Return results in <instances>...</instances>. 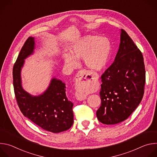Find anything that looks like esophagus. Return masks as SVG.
Masks as SVG:
<instances>
[{"instance_id":"34e87169","label":"esophagus","mask_w":157,"mask_h":157,"mask_svg":"<svg viewBox=\"0 0 157 157\" xmlns=\"http://www.w3.org/2000/svg\"><path fill=\"white\" fill-rule=\"evenodd\" d=\"M89 75L87 72V71L83 70L81 71H79L78 74L76 75L75 77V89L77 91L80 90L82 87H85L86 84H89L91 82V77L89 76ZM76 99L78 101H83L86 99L87 98L85 95H81L79 94H76Z\"/></svg>"}]
</instances>
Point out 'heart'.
Returning a JSON list of instances; mask_svg holds the SVG:
<instances>
[{"label":"heart","mask_w":157,"mask_h":157,"mask_svg":"<svg viewBox=\"0 0 157 157\" xmlns=\"http://www.w3.org/2000/svg\"><path fill=\"white\" fill-rule=\"evenodd\" d=\"M110 50V43L107 38L87 35L73 43L70 47V53H64L63 58L64 64L70 68H76L78 59L83 58L88 68L99 71L107 65Z\"/></svg>","instance_id":"1"}]
</instances>
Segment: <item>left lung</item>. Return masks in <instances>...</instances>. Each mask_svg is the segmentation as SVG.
Instances as JSON below:
<instances>
[{
	"label": "left lung",
	"instance_id": "left-lung-1",
	"mask_svg": "<svg viewBox=\"0 0 157 157\" xmlns=\"http://www.w3.org/2000/svg\"><path fill=\"white\" fill-rule=\"evenodd\" d=\"M114 63L101 76V105L98 119L106 125L126 120L140 104L144 93L145 70L143 55L125 31Z\"/></svg>",
	"mask_w": 157,
	"mask_h": 157
}]
</instances>
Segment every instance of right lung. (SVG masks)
I'll list each match as a JSON object with an SVG mask.
<instances>
[{"label": "right lung", "mask_w": 157, "mask_h": 157, "mask_svg": "<svg viewBox=\"0 0 157 157\" xmlns=\"http://www.w3.org/2000/svg\"><path fill=\"white\" fill-rule=\"evenodd\" d=\"M35 38L30 36L22 47L13 68V84L18 107L25 117L43 129L59 133L69 129L73 124V103L66 94V85L52 78L47 89L35 96L22 86L21 71L25 59L34 53Z\"/></svg>", "instance_id": "obj_1"}]
</instances>
